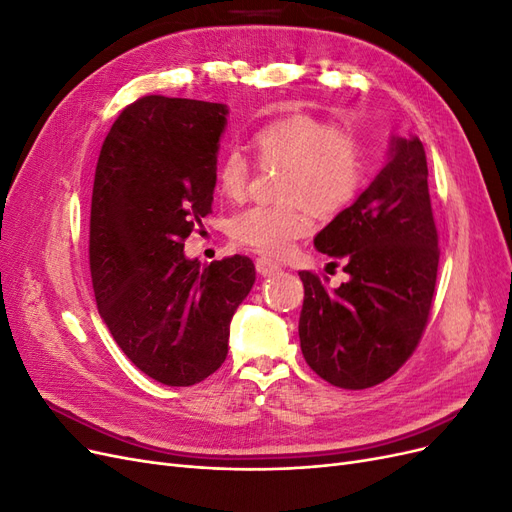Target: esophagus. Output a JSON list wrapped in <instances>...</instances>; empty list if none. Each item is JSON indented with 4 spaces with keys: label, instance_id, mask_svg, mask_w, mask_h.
Instances as JSON below:
<instances>
[{
    "label": "esophagus",
    "instance_id": "1",
    "mask_svg": "<svg viewBox=\"0 0 512 512\" xmlns=\"http://www.w3.org/2000/svg\"><path fill=\"white\" fill-rule=\"evenodd\" d=\"M256 271L262 277H269V275L280 271V265H277V262H273L271 258H256Z\"/></svg>",
    "mask_w": 512,
    "mask_h": 512
}]
</instances>
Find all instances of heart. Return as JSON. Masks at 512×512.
Returning <instances> with one entry per match:
<instances>
[{"label": "heart", "instance_id": "obj_1", "mask_svg": "<svg viewBox=\"0 0 512 512\" xmlns=\"http://www.w3.org/2000/svg\"><path fill=\"white\" fill-rule=\"evenodd\" d=\"M256 158L265 166H282L280 205H254L232 215L230 235L237 243L267 256H284L309 230L307 207L318 215L342 211L359 192L365 160L359 138L348 128L329 126L309 115H288L256 130ZM218 188L241 198L250 181V162L230 149L215 168Z\"/></svg>", "mask_w": 512, "mask_h": 512}]
</instances>
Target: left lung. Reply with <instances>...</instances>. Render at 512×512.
Masks as SVG:
<instances>
[{
  "label": "left lung",
  "mask_w": 512,
  "mask_h": 512,
  "mask_svg": "<svg viewBox=\"0 0 512 512\" xmlns=\"http://www.w3.org/2000/svg\"><path fill=\"white\" fill-rule=\"evenodd\" d=\"M350 280L327 290L301 271L299 339L307 365L339 389H369L408 361L429 318L438 277V230L418 136H391L376 179L316 239Z\"/></svg>",
  "instance_id": "left-lung-1"
}]
</instances>
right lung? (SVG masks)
I'll use <instances>...</instances> for the list:
<instances>
[{
	"mask_svg": "<svg viewBox=\"0 0 512 512\" xmlns=\"http://www.w3.org/2000/svg\"><path fill=\"white\" fill-rule=\"evenodd\" d=\"M228 106L145 96L102 145L89 222L98 312L117 346L168 386L209 378L228 354L230 320L250 294L247 256L200 267L183 241L211 211Z\"/></svg>",
	"mask_w": 512,
	"mask_h": 512,
	"instance_id": "obj_1",
	"label": "right lung"
}]
</instances>
